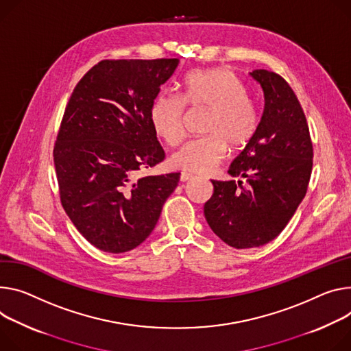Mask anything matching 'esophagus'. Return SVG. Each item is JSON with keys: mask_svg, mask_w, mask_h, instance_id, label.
<instances>
[{"mask_svg": "<svg viewBox=\"0 0 351 351\" xmlns=\"http://www.w3.org/2000/svg\"><path fill=\"white\" fill-rule=\"evenodd\" d=\"M190 179H193V175L186 173V172H182V173H180V180H182V182H187V180H190Z\"/></svg>", "mask_w": 351, "mask_h": 351, "instance_id": "obj_1", "label": "esophagus"}]
</instances>
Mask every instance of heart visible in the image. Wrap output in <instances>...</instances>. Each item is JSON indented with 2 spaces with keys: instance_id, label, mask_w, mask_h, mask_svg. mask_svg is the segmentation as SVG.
Segmentation results:
<instances>
[{
  "instance_id": "b5f03b06",
  "label": "heart",
  "mask_w": 351,
  "mask_h": 351,
  "mask_svg": "<svg viewBox=\"0 0 351 351\" xmlns=\"http://www.w3.org/2000/svg\"><path fill=\"white\" fill-rule=\"evenodd\" d=\"M184 105L207 110L202 138L186 143L171 158V164L184 172L207 173L227 154L243 149L256 136L261 113L243 81L227 69L195 70L182 82L180 99L159 95L151 105L149 119L158 137L168 145L183 138Z\"/></svg>"
}]
</instances>
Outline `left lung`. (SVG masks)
<instances>
[{"label": "left lung", "instance_id": "obj_1", "mask_svg": "<svg viewBox=\"0 0 351 351\" xmlns=\"http://www.w3.org/2000/svg\"><path fill=\"white\" fill-rule=\"evenodd\" d=\"M265 109L256 136L234 159L228 173L238 180H211L204 204L213 232L237 249L273 241L305 197L312 172V141L304 110L291 86L278 74L254 70Z\"/></svg>", "mask_w": 351, "mask_h": 351}]
</instances>
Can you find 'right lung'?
<instances>
[{
  "mask_svg": "<svg viewBox=\"0 0 351 351\" xmlns=\"http://www.w3.org/2000/svg\"><path fill=\"white\" fill-rule=\"evenodd\" d=\"M178 58L102 60L77 84L54 144L62 208L95 247L123 253L155 228L180 173L140 176L165 152L151 105Z\"/></svg>",
  "mask_w": 351,
  "mask_h": 351,
  "instance_id": "right-lung-1",
  "label": "right lung"
}]
</instances>
